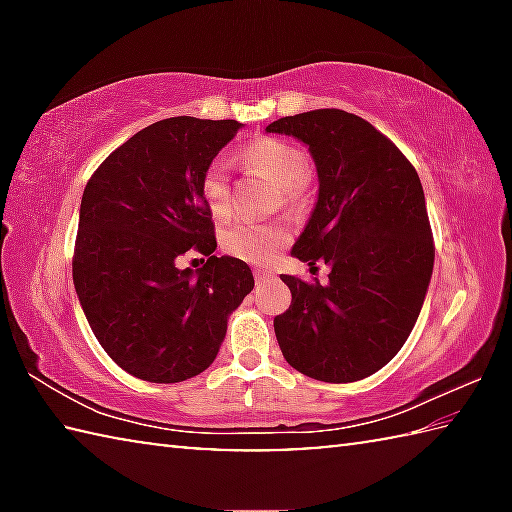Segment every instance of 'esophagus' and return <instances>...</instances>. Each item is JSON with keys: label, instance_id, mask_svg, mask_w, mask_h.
I'll list each match as a JSON object with an SVG mask.
<instances>
[{"label": "esophagus", "instance_id": "1", "mask_svg": "<svg viewBox=\"0 0 512 512\" xmlns=\"http://www.w3.org/2000/svg\"><path fill=\"white\" fill-rule=\"evenodd\" d=\"M255 280H257L259 284H262V282H266V280H271V273L264 271V268H257V271H255Z\"/></svg>", "mask_w": 512, "mask_h": 512}]
</instances>
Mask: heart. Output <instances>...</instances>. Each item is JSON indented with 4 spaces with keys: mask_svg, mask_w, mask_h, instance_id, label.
<instances>
[{
    "mask_svg": "<svg viewBox=\"0 0 512 512\" xmlns=\"http://www.w3.org/2000/svg\"><path fill=\"white\" fill-rule=\"evenodd\" d=\"M239 160L248 169L262 173L266 180L280 189L282 203L300 205L307 201L311 192V173L296 146L275 140V137H262L246 144L239 151ZM201 196L207 210L214 219H228L232 212L230 205V173L225 162L216 160L203 171L201 176ZM289 230L284 223H237L223 237L225 253L244 259L250 264H266L287 246Z\"/></svg>",
    "mask_w": 512,
    "mask_h": 512,
    "instance_id": "1",
    "label": "heart"
}]
</instances>
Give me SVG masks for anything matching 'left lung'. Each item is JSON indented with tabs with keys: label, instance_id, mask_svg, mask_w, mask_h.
<instances>
[{
	"label": "left lung",
	"instance_id": "8db88e82",
	"mask_svg": "<svg viewBox=\"0 0 512 512\" xmlns=\"http://www.w3.org/2000/svg\"><path fill=\"white\" fill-rule=\"evenodd\" d=\"M266 133L309 146L318 201L291 255L329 282L282 275L291 305L275 316L289 366L329 384L384 368L409 339L433 271V237L418 171L352 112L323 108L282 117Z\"/></svg>",
	"mask_w": 512,
	"mask_h": 512
}]
</instances>
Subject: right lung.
Instances as JSON below:
<instances>
[{
    "label": "right lung",
    "instance_id": "1",
    "mask_svg": "<svg viewBox=\"0 0 512 512\" xmlns=\"http://www.w3.org/2000/svg\"><path fill=\"white\" fill-rule=\"evenodd\" d=\"M235 119L171 117L112 151L83 192L74 289L108 357L133 377L176 384L219 354L228 316L255 287L237 257H216L201 176L237 135ZM187 249L203 269L177 266Z\"/></svg>",
    "mask_w": 512,
    "mask_h": 512
}]
</instances>
